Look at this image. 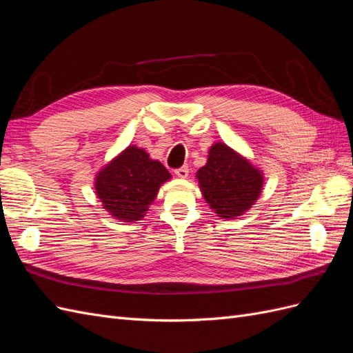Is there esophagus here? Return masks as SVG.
Returning a JSON list of instances; mask_svg holds the SVG:
<instances>
[{"label":"esophagus","mask_w":353,"mask_h":353,"mask_svg":"<svg viewBox=\"0 0 353 353\" xmlns=\"http://www.w3.org/2000/svg\"><path fill=\"white\" fill-rule=\"evenodd\" d=\"M188 172H190L188 166H181V168L175 169V175L179 176V178H187V176H188Z\"/></svg>","instance_id":"obj_1"}]
</instances>
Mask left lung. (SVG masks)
I'll return each instance as SVG.
<instances>
[{
  "label": "left lung",
  "instance_id": "left-lung-1",
  "mask_svg": "<svg viewBox=\"0 0 353 353\" xmlns=\"http://www.w3.org/2000/svg\"><path fill=\"white\" fill-rule=\"evenodd\" d=\"M197 178L203 197L222 219L248 210L263 184L259 170L222 143L210 148L208 163L199 169Z\"/></svg>",
  "mask_w": 353,
  "mask_h": 353
}]
</instances>
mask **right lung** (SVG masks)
Instances as JSON below:
<instances>
[{"label":"right lung","instance_id":"obj_1","mask_svg":"<svg viewBox=\"0 0 353 353\" xmlns=\"http://www.w3.org/2000/svg\"><path fill=\"white\" fill-rule=\"evenodd\" d=\"M169 178L162 163L131 145L97 175L95 190L104 209L117 219L132 222L144 216L160 184Z\"/></svg>","mask_w":353,"mask_h":353}]
</instances>
